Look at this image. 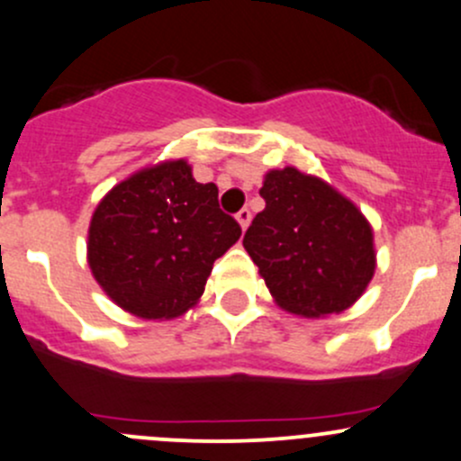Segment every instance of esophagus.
Here are the masks:
<instances>
[{
	"label": "esophagus",
	"instance_id": "1",
	"mask_svg": "<svg viewBox=\"0 0 461 461\" xmlns=\"http://www.w3.org/2000/svg\"><path fill=\"white\" fill-rule=\"evenodd\" d=\"M236 221H239V225L243 227V230H247V227H249V222H251V212L247 210V207H243V210L236 214Z\"/></svg>",
	"mask_w": 461,
	"mask_h": 461
}]
</instances>
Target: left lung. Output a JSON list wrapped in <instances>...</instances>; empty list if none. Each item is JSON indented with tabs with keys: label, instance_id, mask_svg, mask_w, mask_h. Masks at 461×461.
I'll list each match as a JSON object with an SVG mask.
<instances>
[{
	"label": "left lung",
	"instance_id": "left-lung-1",
	"mask_svg": "<svg viewBox=\"0 0 461 461\" xmlns=\"http://www.w3.org/2000/svg\"><path fill=\"white\" fill-rule=\"evenodd\" d=\"M260 196L265 210L243 245L276 303L304 318L351 307L375 271L373 231L362 212L295 167L271 169Z\"/></svg>",
	"mask_w": 461,
	"mask_h": 461
}]
</instances>
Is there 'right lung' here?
<instances>
[{"label":"right lung","mask_w":461,"mask_h":461,"mask_svg":"<svg viewBox=\"0 0 461 461\" xmlns=\"http://www.w3.org/2000/svg\"><path fill=\"white\" fill-rule=\"evenodd\" d=\"M240 239L214 183L185 161L141 169L92 214L88 263L96 283L139 318H176L205 292L212 265Z\"/></svg>","instance_id":"right-lung-1"}]
</instances>
